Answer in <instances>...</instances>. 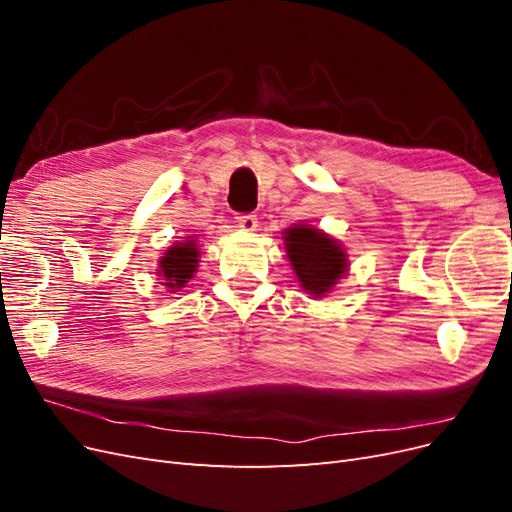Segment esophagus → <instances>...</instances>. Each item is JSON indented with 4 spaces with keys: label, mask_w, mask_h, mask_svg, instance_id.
Listing matches in <instances>:
<instances>
[{
    "label": "esophagus",
    "mask_w": 512,
    "mask_h": 512,
    "mask_svg": "<svg viewBox=\"0 0 512 512\" xmlns=\"http://www.w3.org/2000/svg\"><path fill=\"white\" fill-rule=\"evenodd\" d=\"M235 220H237V226L241 230H256V226H258V218L252 213H241V215H237Z\"/></svg>",
    "instance_id": "esophagus-1"
}]
</instances>
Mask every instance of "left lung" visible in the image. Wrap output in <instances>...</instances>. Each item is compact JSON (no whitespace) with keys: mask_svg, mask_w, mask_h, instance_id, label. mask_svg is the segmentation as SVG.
Here are the masks:
<instances>
[{"mask_svg":"<svg viewBox=\"0 0 512 512\" xmlns=\"http://www.w3.org/2000/svg\"><path fill=\"white\" fill-rule=\"evenodd\" d=\"M284 245L301 288L312 297L329 294L348 271V254L320 228L297 224L286 228Z\"/></svg>","mask_w":512,"mask_h":512,"instance_id":"left-lung-1","label":"left lung"}]
</instances>
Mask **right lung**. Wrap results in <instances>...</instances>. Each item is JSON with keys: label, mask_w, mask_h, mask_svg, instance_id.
Listing matches in <instances>:
<instances>
[{"label": "right lung", "mask_w": 512, "mask_h": 512, "mask_svg": "<svg viewBox=\"0 0 512 512\" xmlns=\"http://www.w3.org/2000/svg\"><path fill=\"white\" fill-rule=\"evenodd\" d=\"M198 258H200V252L192 237L185 243L170 245L164 252V256L160 258V267H158V275L164 280L162 284L170 292L181 290L194 277Z\"/></svg>", "instance_id": "right-lung-1"}]
</instances>
